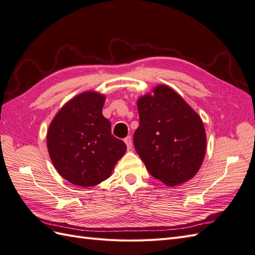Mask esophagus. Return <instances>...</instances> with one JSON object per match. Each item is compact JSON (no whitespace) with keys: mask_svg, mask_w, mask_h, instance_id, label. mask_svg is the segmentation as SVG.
I'll return each instance as SVG.
<instances>
[{"mask_svg":"<svg viewBox=\"0 0 255 255\" xmlns=\"http://www.w3.org/2000/svg\"><path fill=\"white\" fill-rule=\"evenodd\" d=\"M125 142H126V144H127L128 150L132 149V138H130V136H128V137L125 138Z\"/></svg>","mask_w":255,"mask_h":255,"instance_id":"esophagus-1","label":"esophagus"}]
</instances>
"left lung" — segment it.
Listing matches in <instances>:
<instances>
[{
	"mask_svg": "<svg viewBox=\"0 0 255 255\" xmlns=\"http://www.w3.org/2000/svg\"><path fill=\"white\" fill-rule=\"evenodd\" d=\"M153 92L137 102L139 127L134 133V146L153 177L176 186L201 167L205 129L198 114L174 90L159 85Z\"/></svg>",
	"mask_w": 255,
	"mask_h": 255,
	"instance_id": "1",
	"label": "left lung"
}]
</instances>
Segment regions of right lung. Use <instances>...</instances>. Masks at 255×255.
<instances>
[{"label":"right lung","mask_w":255,"mask_h":255,"mask_svg":"<svg viewBox=\"0 0 255 255\" xmlns=\"http://www.w3.org/2000/svg\"><path fill=\"white\" fill-rule=\"evenodd\" d=\"M105 97L84 92L69 101L50 125L47 143L58 173L70 183L90 187L106 180L127 145L112 134L102 114Z\"/></svg>","instance_id":"1"}]
</instances>
